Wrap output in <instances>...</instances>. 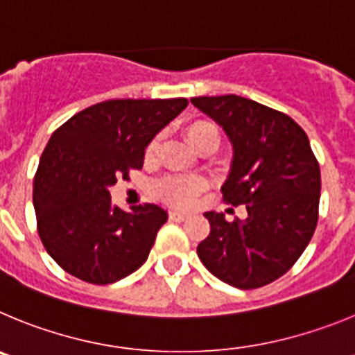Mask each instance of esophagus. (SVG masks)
I'll return each instance as SVG.
<instances>
[{"mask_svg":"<svg viewBox=\"0 0 355 355\" xmlns=\"http://www.w3.org/2000/svg\"><path fill=\"white\" fill-rule=\"evenodd\" d=\"M170 219H171V221H185V219H187V214L178 212V210H171Z\"/></svg>","mask_w":355,"mask_h":355,"instance_id":"obj_1","label":"esophagus"}]
</instances>
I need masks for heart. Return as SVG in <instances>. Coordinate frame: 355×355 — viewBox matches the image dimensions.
<instances>
[{
    "instance_id": "1",
    "label": "heart",
    "mask_w": 355,
    "mask_h": 355,
    "mask_svg": "<svg viewBox=\"0 0 355 355\" xmlns=\"http://www.w3.org/2000/svg\"><path fill=\"white\" fill-rule=\"evenodd\" d=\"M185 138L196 148L207 138H214L219 141V134H217L216 125H212L210 122H205V120H198V122H193L185 127ZM159 145H161L159 138H154L148 143L145 154L148 161H152L157 155ZM203 187H205V182L198 177H170L164 178L159 184V193H161V196L164 200H168L170 203H175V205H189V203H193L194 198L200 194V191Z\"/></svg>"
}]
</instances>
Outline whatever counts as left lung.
Wrapping results in <instances>:
<instances>
[{
  "instance_id": "left-lung-1",
  "label": "left lung",
  "mask_w": 355,
  "mask_h": 355,
  "mask_svg": "<svg viewBox=\"0 0 355 355\" xmlns=\"http://www.w3.org/2000/svg\"><path fill=\"white\" fill-rule=\"evenodd\" d=\"M223 127L233 148L223 198L248 217L205 212L210 233L198 244L207 269L241 290L269 285L299 260L318 221L320 166L304 130L285 113L239 95L193 97Z\"/></svg>"
}]
</instances>
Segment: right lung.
I'll list each match as a JSON object with an SVG mask.
<instances>
[{
  "label": "right lung",
  "instance_id": "1",
  "mask_svg": "<svg viewBox=\"0 0 355 355\" xmlns=\"http://www.w3.org/2000/svg\"><path fill=\"white\" fill-rule=\"evenodd\" d=\"M185 107L187 98L106 101L54 130L33 207L44 248L63 270L110 285L145 263L168 212L154 203L125 212L111 203L110 187L141 168L148 143Z\"/></svg>",
  "mask_w": 355,
  "mask_h": 355
}]
</instances>
